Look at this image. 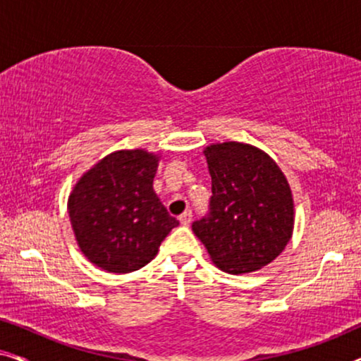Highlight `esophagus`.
Instances as JSON below:
<instances>
[{"instance_id": "obj_1", "label": "esophagus", "mask_w": 361, "mask_h": 361, "mask_svg": "<svg viewBox=\"0 0 361 361\" xmlns=\"http://www.w3.org/2000/svg\"><path fill=\"white\" fill-rule=\"evenodd\" d=\"M179 220H180V224L184 225V226H189L190 221H192V212L190 210H185L184 214L179 216Z\"/></svg>"}]
</instances>
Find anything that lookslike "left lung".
<instances>
[{"mask_svg":"<svg viewBox=\"0 0 361 361\" xmlns=\"http://www.w3.org/2000/svg\"><path fill=\"white\" fill-rule=\"evenodd\" d=\"M204 152L212 176L210 209L192 230L225 273L261 269L283 253L293 235L288 180L255 146L228 141Z\"/></svg>","mask_w":361,"mask_h":361,"instance_id":"left-lung-1","label":"left lung"}]
</instances>
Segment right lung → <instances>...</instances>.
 Here are the masks:
<instances>
[{
  "label": "right lung",
  "instance_id": "obj_1",
  "mask_svg": "<svg viewBox=\"0 0 361 361\" xmlns=\"http://www.w3.org/2000/svg\"><path fill=\"white\" fill-rule=\"evenodd\" d=\"M157 161L142 149L111 152L82 176L68 197L82 253L108 273L146 266L179 225L152 189Z\"/></svg>",
  "mask_w": 361,
  "mask_h": 361
}]
</instances>
